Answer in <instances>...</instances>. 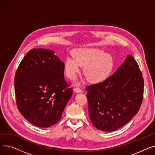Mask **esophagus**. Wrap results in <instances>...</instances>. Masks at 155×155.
<instances>
[{"label": "esophagus", "instance_id": "34e87169", "mask_svg": "<svg viewBox=\"0 0 155 155\" xmlns=\"http://www.w3.org/2000/svg\"><path fill=\"white\" fill-rule=\"evenodd\" d=\"M74 91L77 93H80V92H82V90L81 88H80L79 87H77L74 89Z\"/></svg>", "mask_w": 155, "mask_h": 155}]
</instances>
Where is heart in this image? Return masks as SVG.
Segmentation results:
<instances>
[{
	"instance_id": "obj_1",
	"label": "heart",
	"mask_w": 155,
	"mask_h": 155,
	"mask_svg": "<svg viewBox=\"0 0 155 155\" xmlns=\"http://www.w3.org/2000/svg\"><path fill=\"white\" fill-rule=\"evenodd\" d=\"M72 55L73 58L68 57L64 63L65 73L71 80L76 78L80 67H84V75L91 83H99L107 79L113 69L112 56L101 49H77Z\"/></svg>"
}]
</instances>
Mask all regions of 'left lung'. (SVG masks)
Instances as JSON below:
<instances>
[{"instance_id": "1", "label": "left lung", "mask_w": 155, "mask_h": 155, "mask_svg": "<svg viewBox=\"0 0 155 155\" xmlns=\"http://www.w3.org/2000/svg\"><path fill=\"white\" fill-rule=\"evenodd\" d=\"M85 90L93 125L111 132L126 124L139 111L144 79L137 63L128 55L112 75L102 82L86 87Z\"/></svg>"}]
</instances>
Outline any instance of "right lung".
Returning a JSON list of instances; mask_svg holds the SVG:
<instances>
[{"mask_svg":"<svg viewBox=\"0 0 155 155\" xmlns=\"http://www.w3.org/2000/svg\"><path fill=\"white\" fill-rule=\"evenodd\" d=\"M64 70L58 56L46 49H32L21 61L14 79L16 104L31 124L48 127L61 118L73 94Z\"/></svg>","mask_w":155,"mask_h":155,"instance_id":"1","label":"right lung"}]
</instances>
